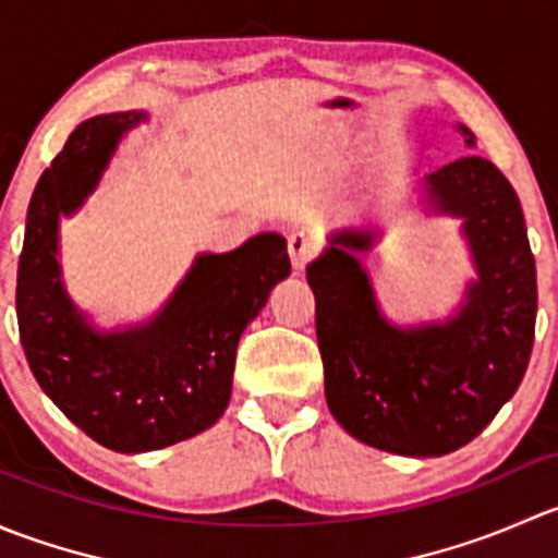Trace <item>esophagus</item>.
I'll use <instances>...</instances> for the list:
<instances>
[{"label":"esophagus","mask_w":558,"mask_h":558,"mask_svg":"<svg viewBox=\"0 0 558 558\" xmlns=\"http://www.w3.org/2000/svg\"><path fill=\"white\" fill-rule=\"evenodd\" d=\"M315 243L305 234H291L289 238V256H291V267H294V275H300L302 269L307 267V262L315 256Z\"/></svg>","instance_id":"34e87169"}]
</instances>
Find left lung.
<instances>
[{"mask_svg": "<svg viewBox=\"0 0 558 558\" xmlns=\"http://www.w3.org/2000/svg\"><path fill=\"white\" fill-rule=\"evenodd\" d=\"M466 145L475 137L459 123ZM432 213L461 218L477 278L448 320L397 326L380 313L359 258L378 229L348 227L307 267L326 404L364 446L446 456L475 440L521 386L534 342L537 272L521 202L483 156L424 178Z\"/></svg>", "mask_w": 558, "mask_h": 558, "instance_id": "left-lung-1", "label": "left lung"}]
</instances>
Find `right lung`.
Listing matches in <instances>:
<instances>
[{
    "mask_svg": "<svg viewBox=\"0 0 558 558\" xmlns=\"http://www.w3.org/2000/svg\"><path fill=\"white\" fill-rule=\"evenodd\" d=\"M145 118L110 112L70 134L32 194L15 289L21 345L39 388L72 424L118 453L159 451L221 418L240 335L291 272L286 240L264 232L238 251L196 256L145 324L112 331L88 324L61 280L59 218L86 202L118 140Z\"/></svg>",
    "mask_w": 558,
    "mask_h": 558,
    "instance_id": "obj_1",
    "label": "right lung"
}]
</instances>
